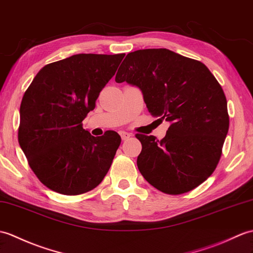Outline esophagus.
<instances>
[{
    "label": "esophagus",
    "mask_w": 253,
    "mask_h": 253,
    "mask_svg": "<svg viewBox=\"0 0 253 253\" xmlns=\"http://www.w3.org/2000/svg\"><path fill=\"white\" fill-rule=\"evenodd\" d=\"M120 134H121L122 140H127L128 138H130V136H131V133L126 132V131H120Z\"/></svg>",
    "instance_id": "34e87169"
}]
</instances>
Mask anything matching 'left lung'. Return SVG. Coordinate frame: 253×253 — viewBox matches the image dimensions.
<instances>
[{
	"label": "left lung",
	"mask_w": 253,
	"mask_h": 253,
	"mask_svg": "<svg viewBox=\"0 0 253 253\" xmlns=\"http://www.w3.org/2000/svg\"><path fill=\"white\" fill-rule=\"evenodd\" d=\"M120 68L116 83L138 87L151 115L170 123L161 141L136 134L141 174L166 194L195 189L214 171L230 125L218 81L201 61L166 48L129 52Z\"/></svg>",
	"instance_id": "8db88e82"
}]
</instances>
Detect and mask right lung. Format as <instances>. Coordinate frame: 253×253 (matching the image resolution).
<instances>
[{
    "instance_id": "add662e5",
    "label": "right lung",
    "mask_w": 253,
    "mask_h": 253,
    "mask_svg": "<svg viewBox=\"0 0 253 253\" xmlns=\"http://www.w3.org/2000/svg\"><path fill=\"white\" fill-rule=\"evenodd\" d=\"M125 54H78L47 64L35 75L20 105L18 141L33 172L63 195L98 186L121 144L115 131L93 137L82 122Z\"/></svg>"
}]
</instances>
